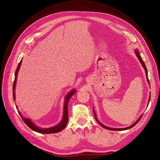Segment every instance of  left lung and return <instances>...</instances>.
<instances>
[{
	"label": "left lung",
	"instance_id": "1",
	"mask_svg": "<svg viewBox=\"0 0 160 160\" xmlns=\"http://www.w3.org/2000/svg\"><path fill=\"white\" fill-rule=\"evenodd\" d=\"M135 54H136V56L138 57V58L139 59V61L142 62V65H143V67H144V69H145V71H146V75H147V79H148V81L149 82V79H148V70H147V68H146V65H145V63H144V62H143V61L142 60V57H141V56H140V55H139V52L138 51H135ZM149 100H150V96H149ZM148 102V103H149ZM149 104V103H148ZM93 112H94V114H95V119H96V121L97 122H98L101 126H102L103 128H105V129H109V130H113V131H121V130H126V129H130V128H133V126H135V125H136L138 122H139V121L141 119V118H142V115L141 116V117H140L139 118V119L135 123H134L133 125H131V126H129V127H128V128H120V129H119V128H108V127H106V126H105L104 125H103V124H101L100 122H99V121L97 119V118H96V114H95V111H94V110H93Z\"/></svg>",
	"mask_w": 160,
	"mask_h": 160
}]
</instances>
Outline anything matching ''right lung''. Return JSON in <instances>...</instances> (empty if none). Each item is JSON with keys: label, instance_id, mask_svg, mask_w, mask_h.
<instances>
[{"label": "right lung", "instance_id": "1", "mask_svg": "<svg viewBox=\"0 0 160 160\" xmlns=\"http://www.w3.org/2000/svg\"><path fill=\"white\" fill-rule=\"evenodd\" d=\"M21 62L22 61L19 62L17 68L15 71V77H14V81L13 83V87H12V93H13V99H15V95H14V88H15V85H16V81H17V74H18V71L20 69V66L21 65ZM75 93V91H72L69 92V94H67L66 98H65V102L64 105V113H63V117H62V119L61 120V123L56 125L55 127L50 128H47V129H41V128H38L37 127L36 125L34 124L29 119L27 118H24L21 115V113L18 111L19 115H21V117L22 118L23 122L26 123V125L28 128H30L32 130L35 131L36 132L38 133H57L61 132V130L63 129L67 125V122H68V102L71 98L72 95H73L74 93Z\"/></svg>", "mask_w": 160, "mask_h": 160}]
</instances>
